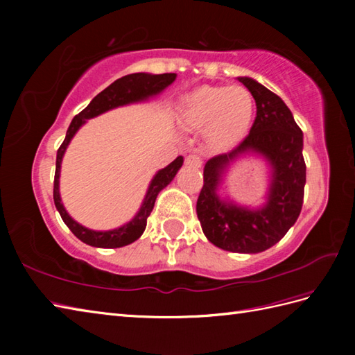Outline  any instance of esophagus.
Here are the masks:
<instances>
[{
    "instance_id": "1",
    "label": "esophagus",
    "mask_w": 355,
    "mask_h": 355,
    "mask_svg": "<svg viewBox=\"0 0 355 355\" xmlns=\"http://www.w3.org/2000/svg\"><path fill=\"white\" fill-rule=\"evenodd\" d=\"M186 164L189 166H193V168H201L202 164V158L198 155V154H189L186 157Z\"/></svg>"
}]
</instances>
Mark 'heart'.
Here are the masks:
<instances>
[{
	"label": "heart",
	"mask_w": 355,
	"mask_h": 355,
	"mask_svg": "<svg viewBox=\"0 0 355 355\" xmlns=\"http://www.w3.org/2000/svg\"><path fill=\"white\" fill-rule=\"evenodd\" d=\"M253 111V96L245 87L205 85L186 99L183 119L192 128H206L214 146L229 148L247 134Z\"/></svg>",
	"instance_id": "heart-1"
}]
</instances>
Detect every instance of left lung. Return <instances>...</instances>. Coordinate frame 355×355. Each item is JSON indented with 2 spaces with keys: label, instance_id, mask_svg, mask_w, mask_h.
Here are the masks:
<instances>
[{
  "label": "left lung",
  "instance_id": "8db88e82",
  "mask_svg": "<svg viewBox=\"0 0 355 355\" xmlns=\"http://www.w3.org/2000/svg\"><path fill=\"white\" fill-rule=\"evenodd\" d=\"M238 80L256 102L254 122L236 148L206 163L197 215L206 238L216 247L235 253H259L279 243L302 210L306 182L304 134L281 97L250 78ZM248 150L266 155L274 166L269 201L259 211L229 205L216 195L225 166Z\"/></svg>",
  "mask_w": 355,
  "mask_h": 355
}]
</instances>
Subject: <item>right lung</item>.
<instances>
[{"label":"right lung","instance_id":"1","mask_svg":"<svg viewBox=\"0 0 355 355\" xmlns=\"http://www.w3.org/2000/svg\"><path fill=\"white\" fill-rule=\"evenodd\" d=\"M175 73H164V74H146V73H132L126 74V76L117 79L116 82L105 88L102 93L97 94L94 99L89 102L87 108L82 110L79 114L74 116L71 123L67 130V135L62 141V145L58 149L56 155V172H55V182H53V200H55V206L58 209L59 215H61L62 221L67 224L74 236H78L82 243L93 247H102V248H117L123 247L134 243L135 239L141 236V233L146 229L148 216L150 215L154 209V202L158 192L163 187L168 186L173 177L177 175L178 169L183 164V157L178 155L169 166H166L164 169L158 171L157 175L154 177L150 186L148 189V193L145 197V201L139 210V214L135 215L132 221L128 223L123 227H119L114 230L108 232H96L85 229L84 225L78 224L74 220H71L70 215L65 212V209L61 202V197H59V172H61V162L67 146H69L73 135L76 134L79 128L85 123L87 119H92L102 114V112L108 111L111 108L120 107V105H126L131 102H137L146 99L149 96H154L160 93L168 85H171L175 80Z\"/></svg>","mask_w":355,"mask_h":355}]
</instances>
